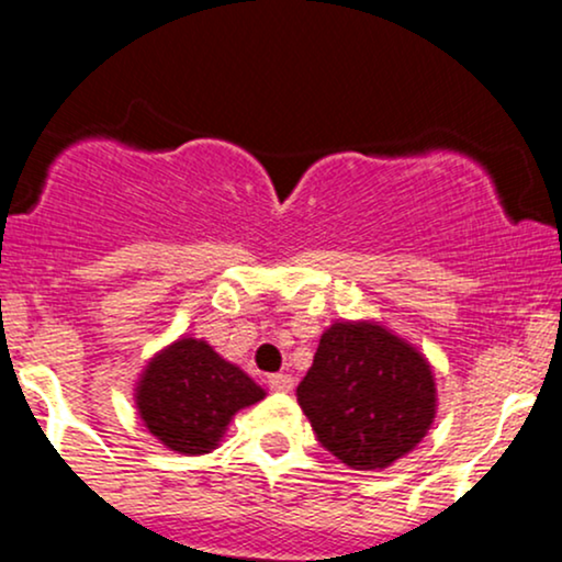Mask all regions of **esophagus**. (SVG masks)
I'll return each instance as SVG.
<instances>
[{"label":"esophagus","instance_id":"34e87169","mask_svg":"<svg viewBox=\"0 0 562 562\" xmlns=\"http://www.w3.org/2000/svg\"><path fill=\"white\" fill-rule=\"evenodd\" d=\"M267 385H269V389H272V391L288 393L290 389H293V378L282 375V372H274V375H267Z\"/></svg>","mask_w":562,"mask_h":562}]
</instances>
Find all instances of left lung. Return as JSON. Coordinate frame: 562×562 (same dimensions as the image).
<instances>
[{
    "label": "left lung",
    "mask_w": 562,
    "mask_h": 562,
    "mask_svg": "<svg viewBox=\"0 0 562 562\" xmlns=\"http://www.w3.org/2000/svg\"><path fill=\"white\" fill-rule=\"evenodd\" d=\"M295 396L317 441L353 470L389 468L436 415L430 364L375 322H335Z\"/></svg>",
    "instance_id": "8db88e82"
}]
</instances>
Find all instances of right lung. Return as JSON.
Segmentation results:
<instances>
[{
	"instance_id": "obj_1",
	"label": "right lung",
	"mask_w": 562,
	"mask_h": 562,
	"mask_svg": "<svg viewBox=\"0 0 562 562\" xmlns=\"http://www.w3.org/2000/svg\"><path fill=\"white\" fill-rule=\"evenodd\" d=\"M261 398V385L195 338H179L160 351L137 385L139 417L147 430L182 454L214 449L232 415Z\"/></svg>"
}]
</instances>
